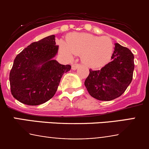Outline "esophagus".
<instances>
[{
	"mask_svg": "<svg viewBox=\"0 0 149 149\" xmlns=\"http://www.w3.org/2000/svg\"><path fill=\"white\" fill-rule=\"evenodd\" d=\"M79 63H74V64H73V65H72V69H73V70H76V69H77L79 67Z\"/></svg>",
	"mask_w": 149,
	"mask_h": 149,
	"instance_id": "1",
	"label": "esophagus"
}]
</instances>
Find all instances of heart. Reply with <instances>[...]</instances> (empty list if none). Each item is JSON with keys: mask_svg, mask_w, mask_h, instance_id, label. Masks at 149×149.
<instances>
[{"mask_svg": "<svg viewBox=\"0 0 149 149\" xmlns=\"http://www.w3.org/2000/svg\"><path fill=\"white\" fill-rule=\"evenodd\" d=\"M63 52L68 58L81 55V60L90 68H100L110 61L114 45L109 37L76 33L66 39V46L61 45Z\"/></svg>", "mask_w": 149, "mask_h": 149, "instance_id": "1", "label": "heart"}]
</instances>
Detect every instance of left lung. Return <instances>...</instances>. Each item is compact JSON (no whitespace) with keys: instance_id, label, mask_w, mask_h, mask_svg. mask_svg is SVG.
Here are the masks:
<instances>
[{"instance_id":"1","label":"left lung","mask_w":149,"mask_h":149,"mask_svg":"<svg viewBox=\"0 0 149 149\" xmlns=\"http://www.w3.org/2000/svg\"><path fill=\"white\" fill-rule=\"evenodd\" d=\"M112 61L100 70H89L84 85L90 95L101 101L120 97L133 79L134 55L127 47L115 44Z\"/></svg>"}]
</instances>
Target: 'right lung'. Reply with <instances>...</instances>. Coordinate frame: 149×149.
I'll list each match as a JSON object with an SVG mask.
<instances>
[{"mask_svg":"<svg viewBox=\"0 0 149 149\" xmlns=\"http://www.w3.org/2000/svg\"><path fill=\"white\" fill-rule=\"evenodd\" d=\"M58 51L55 36L50 35L31 43L16 55L9 75L10 91L15 99L34 106L55 95L63 75L71 68L53 59Z\"/></svg>","mask_w":149,"mask_h":149,"instance_id":"right-lung-1","label":"right lung"}]
</instances>
